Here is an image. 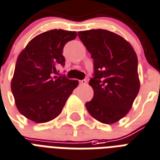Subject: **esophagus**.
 I'll return each mask as SVG.
<instances>
[{"label": "esophagus", "mask_w": 160, "mask_h": 160, "mask_svg": "<svg viewBox=\"0 0 160 160\" xmlns=\"http://www.w3.org/2000/svg\"><path fill=\"white\" fill-rule=\"evenodd\" d=\"M87 80L86 79H83V80H80L79 81V84H82V85H84V84H86L87 83Z\"/></svg>", "instance_id": "obj_1"}]
</instances>
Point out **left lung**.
Masks as SVG:
<instances>
[{
	"label": "left lung",
	"instance_id": "1",
	"mask_svg": "<svg viewBox=\"0 0 160 160\" xmlns=\"http://www.w3.org/2000/svg\"><path fill=\"white\" fill-rule=\"evenodd\" d=\"M78 34L93 59V98L87 109L98 121L114 123L128 112L139 91L137 55L130 43L107 30Z\"/></svg>",
	"mask_w": 160,
	"mask_h": 160
}]
</instances>
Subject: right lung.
I'll use <instances>...</instances> for the list:
<instances>
[{"instance_id": "1", "label": "right lung", "mask_w": 160, "mask_h": 160, "mask_svg": "<svg viewBox=\"0 0 160 160\" xmlns=\"http://www.w3.org/2000/svg\"><path fill=\"white\" fill-rule=\"evenodd\" d=\"M76 37V32L51 30L32 39L18 56L11 88L17 109L28 119L42 123L58 117L78 85L53 75L65 65L64 46Z\"/></svg>"}]
</instances>
